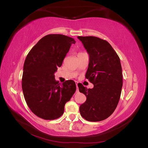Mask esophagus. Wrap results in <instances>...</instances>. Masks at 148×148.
<instances>
[{"mask_svg": "<svg viewBox=\"0 0 148 148\" xmlns=\"http://www.w3.org/2000/svg\"><path fill=\"white\" fill-rule=\"evenodd\" d=\"M77 82H76V87H77V91H78V87H77Z\"/></svg>", "mask_w": 148, "mask_h": 148, "instance_id": "obj_1", "label": "esophagus"}]
</instances>
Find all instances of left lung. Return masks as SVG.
Listing matches in <instances>:
<instances>
[{"mask_svg": "<svg viewBox=\"0 0 148 148\" xmlns=\"http://www.w3.org/2000/svg\"><path fill=\"white\" fill-rule=\"evenodd\" d=\"M89 56L86 77L94 85L87 89L78 84L79 91L87 97L79 106L82 117L100 121L111 116L121 96L123 75L119 56L108 42L95 36H77Z\"/></svg>", "mask_w": 148, "mask_h": 148, "instance_id": "obj_1", "label": "left lung"}]
</instances>
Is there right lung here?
Listing matches in <instances>:
<instances>
[{
  "label": "right lung",
  "mask_w": 148,
  "mask_h": 148,
  "mask_svg": "<svg viewBox=\"0 0 148 148\" xmlns=\"http://www.w3.org/2000/svg\"><path fill=\"white\" fill-rule=\"evenodd\" d=\"M75 43L74 38L65 35L48 34L40 40L27 56L22 76L24 98L32 113L42 119L53 120L61 117L65 104L76 91L73 80L61 84L54 76Z\"/></svg>",
  "instance_id": "1"
}]
</instances>
